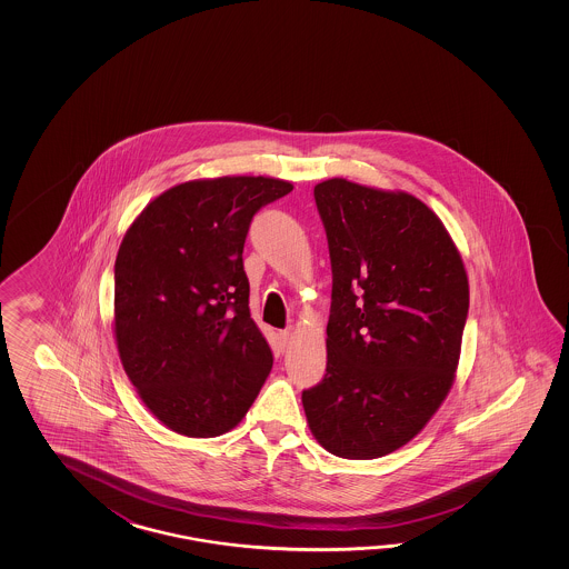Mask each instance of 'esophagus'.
Segmentation results:
<instances>
[{
	"label": "esophagus",
	"instance_id": "obj_1",
	"mask_svg": "<svg viewBox=\"0 0 569 569\" xmlns=\"http://www.w3.org/2000/svg\"><path fill=\"white\" fill-rule=\"evenodd\" d=\"M292 336H295V327H287L284 331H280V339H282V343L287 346V343H290V339H292Z\"/></svg>",
	"mask_w": 569,
	"mask_h": 569
}]
</instances>
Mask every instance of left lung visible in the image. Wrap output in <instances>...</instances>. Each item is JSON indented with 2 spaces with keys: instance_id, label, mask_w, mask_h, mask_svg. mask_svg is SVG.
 <instances>
[{
  "instance_id": "left-lung-1",
  "label": "left lung",
  "mask_w": 569,
  "mask_h": 569,
  "mask_svg": "<svg viewBox=\"0 0 569 569\" xmlns=\"http://www.w3.org/2000/svg\"><path fill=\"white\" fill-rule=\"evenodd\" d=\"M331 258L327 375L302 390L315 439L375 460L421 433L448 397L470 307L441 219L405 191L346 179L315 187Z\"/></svg>"
}]
</instances>
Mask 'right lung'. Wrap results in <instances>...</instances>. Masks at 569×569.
<instances>
[{
    "label": "right lung",
    "instance_id": "right-lung-1",
    "mask_svg": "<svg viewBox=\"0 0 569 569\" xmlns=\"http://www.w3.org/2000/svg\"><path fill=\"white\" fill-rule=\"evenodd\" d=\"M270 177L170 187L126 231L113 333L148 411L174 433L218 437L242 421L272 368L250 317L243 243L260 207L290 193Z\"/></svg>",
    "mask_w": 569,
    "mask_h": 569
}]
</instances>
